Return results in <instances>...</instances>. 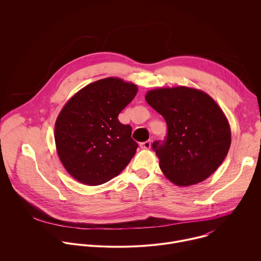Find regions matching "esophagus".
<instances>
[{"label":"esophagus","instance_id":"obj_1","mask_svg":"<svg viewBox=\"0 0 261 261\" xmlns=\"http://www.w3.org/2000/svg\"><path fill=\"white\" fill-rule=\"evenodd\" d=\"M140 147H141L142 149H149V148L151 147V142H150V141H145V142H143V143L140 144Z\"/></svg>","mask_w":261,"mask_h":261}]
</instances>
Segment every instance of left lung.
<instances>
[{
  "mask_svg": "<svg viewBox=\"0 0 261 261\" xmlns=\"http://www.w3.org/2000/svg\"><path fill=\"white\" fill-rule=\"evenodd\" d=\"M145 99L168 125L166 141L152 144L167 179L190 186L209 178L231 143L228 120L218 103L204 91L187 86L148 90Z\"/></svg>",
  "mask_w": 261,
  "mask_h": 261,
  "instance_id": "left-lung-1",
  "label": "left lung"
}]
</instances>
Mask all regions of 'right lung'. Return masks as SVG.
I'll return each mask as SVG.
<instances>
[{
  "instance_id": "right-lung-1",
  "label": "right lung",
  "mask_w": 261,
  "mask_h": 261,
  "mask_svg": "<svg viewBox=\"0 0 261 261\" xmlns=\"http://www.w3.org/2000/svg\"><path fill=\"white\" fill-rule=\"evenodd\" d=\"M138 92V86L109 77L76 92L63 107L55 125L59 158L78 182L96 186L118 176L134 158L138 144L132 126L119 113Z\"/></svg>"
}]
</instances>
